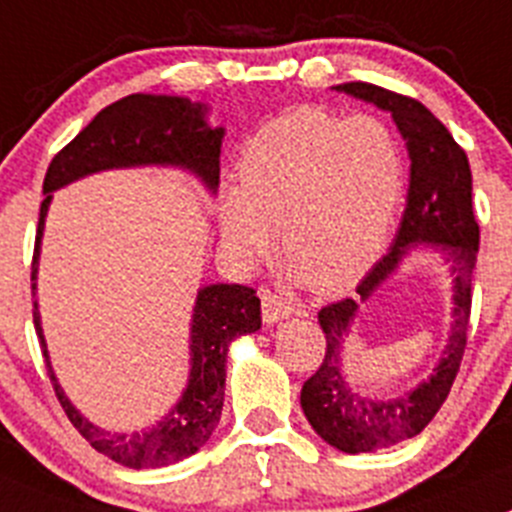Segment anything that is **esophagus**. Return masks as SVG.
<instances>
[{
  "instance_id": "34e87169",
  "label": "esophagus",
  "mask_w": 512,
  "mask_h": 512,
  "mask_svg": "<svg viewBox=\"0 0 512 512\" xmlns=\"http://www.w3.org/2000/svg\"><path fill=\"white\" fill-rule=\"evenodd\" d=\"M261 311H264L266 324H276L281 319H289L294 314V306L284 299V296L274 294V291H264L261 294Z\"/></svg>"
}]
</instances>
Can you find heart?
Here are the masks:
<instances>
[{"instance_id": "obj_1", "label": "heart", "mask_w": 512, "mask_h": 512, "mask_svg": "<svg viewBox=\"0 0 512 512\" xmlns=\"http://www.w3.org/2000/svg\"><path fill=\"white\" fill-rule=\"evenodd\" d=\"M241 183L218 191L223 246L241 266L274 248L294 274L337 294L367 274L397 213L405 160L387 123L301 107L269 120L243 145Z\"/></svg>"}]
</instances>
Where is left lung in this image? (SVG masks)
Instances as JSON below:
<instances>
[{
	"label": "left lung",
	"instance_id": "obj_1",
	"mask_svg": "<svg viewBox=\"0 0 512 512\" xmlns=\"http://www.w3.org/2000/svg\"><path fill=\"white\" fill-rule=\"evenodd\" d=\"M334 90L392 115L410 155L407 206L392 248L357 286L359 299L337 301L319 311L326 337L324 362L301 387V410L316 435L334 450L359 455L420 435L450 394L467 344L480 226L472 213V173L465 150L422 102L367 82H347ZM412 250H432L451 276V334L430 378L405 395L374 398L348 382L343 349L358 306L396 273Z\"/></svg>",
	"mask_w": 512,
	"mask_h": 512
}]
</instances>
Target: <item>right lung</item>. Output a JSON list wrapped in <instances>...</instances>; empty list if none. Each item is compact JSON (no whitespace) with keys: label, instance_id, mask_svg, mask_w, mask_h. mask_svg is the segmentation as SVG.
<instances>
[{"label":"right lung","instance_id":"obj_1","mask_svg":"<svg viewBox=\"0 0 512 512\" xmlns=\"http://www.w3.org/2000/svg\"><path fill=\"white\" fill-rule=\"evenodd\" d=\"M226 128L208 125V105L178 95H135L107 105L90 125L52 158L45 175V201L40 208V226L32 261L34 329L40 337L47 372L62 410L72 425L97 452L133 470L165 467L186 460L201 450L216 430L223 410L228 347L243 334L261 329V301L256 291L241 284H208L198 289L191 316V372L173 410L155 425L135 432H110L87 420L70 402L57 382L42 332L37 304V271H40L42 236L52 193L75 180L102 170L123 168H178L201 180L208 193L218 191L221 175V145Z\"/></svg>","mask_w":512,"mask_h":512}]
</instances>
